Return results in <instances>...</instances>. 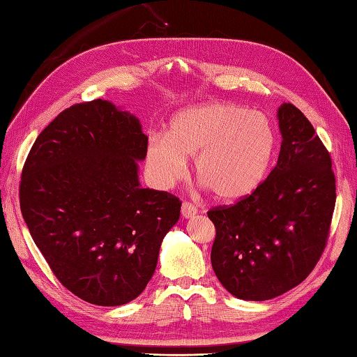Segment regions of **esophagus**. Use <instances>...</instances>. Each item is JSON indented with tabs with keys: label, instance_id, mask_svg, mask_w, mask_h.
<instances>
[{
	"label": "esophagus",
	"instance_id": "34e87169",
	"mask_svg": "<svg viewBox=\"0 0 357 357\" xmlns=\"http://www.w3.org/2000/svg\"><path fill=\"white\" fill-rule=\"evenodd\" d=\"M197 213L199 209L197 206H194L192 203L185 202L183 205H181V215H183V219H191V217H194Z\"/></svg>",
	"mask_w": 357,
	"mask_h": 357
}]
</instances>
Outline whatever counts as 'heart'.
I'll return each instance as SVG.
<instances>
[{"instance_id":"1","label":"heart","mask_w":357,"mask_h":357,"mask_svg":"<svg viewBox=\"0 0 357 357\" xmlns=\"http://www.w3.org/2000/svg\"><path fill=\"white\" fill-rule=\"evenodd\" d=\"M275 134L264 114L234 103H205L180 111L166 135H152L144 163L158 188L185 176L194 158L195 176L222 202L250 195L271 162Z\"/></svg>"}]
</instances>
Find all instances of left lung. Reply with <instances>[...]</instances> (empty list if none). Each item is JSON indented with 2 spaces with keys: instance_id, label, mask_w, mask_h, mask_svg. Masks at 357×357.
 Returning <instances> with one entry per match:
<instances>
[{
  "instance_id": "obj_1",
  "label": "left lung",
  "mask_w": 357,
  "mask_h": 357,
  "mask_svg": "<svg viewBox=\"0 0 357 357\" xmlns=\"http://www.w3.org/2000/svg\"><path fill=\"white\" fill-rule=\"evenodd\" d=\"M278 163L251 195L208 217L215 227L213 270L242 301L274 299L314 270L326 245L336 203L328 151L291 103L278 111Z\"/></svg>"
}]
</instances>
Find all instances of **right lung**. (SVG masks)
<instances>
[{
	"label": "right lung",
	"mask_w": 357,
	"mask_h": 357,
	"mask_svg": "<svg viewBox=\"0 0 357 357\" xmlns=\"http://www.w3.org/2000/svg\"><path fill=\"white\" fill-rule=\"evenodd\" d=\"M148 137L107 100L70 106L36 137L20 183L35 245L70 293L119 307L143 293L181 202L142 188Z\"/></svg>",
	"instance_id": "add662e5"
}]
</instances>
